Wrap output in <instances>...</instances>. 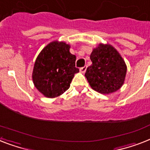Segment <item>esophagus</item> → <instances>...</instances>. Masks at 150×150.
Segmentation results:
<instances>
[{
  "instance_id": "34e87169",
  "label": "esophagus",
  "mask_w": 150,
  "mask_h": 150,
  "mask_svg": "<svg viewBox=\"0 0 150 150\" xmlns=\"http://www.w3.org/2000/svg\"><path fill=\"white\" fill-rule=\"evenodd\" d=\"M86 69H87V65H85V66L81 67V69H80V71L81 73H85L86 71Z\"/></svg>"
}]
</instances>
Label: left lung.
Wrapping results in <instances>:
<instances>
[{
    "label": "left lung",
    "mask_w": 150,
    "mask_h": 150,
    "mask_svg": "<svg viewBox=\"0 0 150 150\" xmlns=\"http://www.w3.org/2000/svg\"><path fill=\"white\" fill-rule=\"evenodd\" d=\"M92 64L85 74L90 86L103 94L117 91L123 85L126 65L119 52L110 45L100 44L90 55Z\"/></svg>",
    "instance_id": "8db88e82"
}]
</instances>
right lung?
I'll use <instances>...</instances> for the list:
<instances>
[{
	"instance_id": "1",
	"label": "right lung",
	"mask_w": 150,
	"mask_h": 150,
	"mask_svg": "<svg viewBox=\"0 0 150 150\" xmlns=\"http://www.w3.org/2000/svg\"><path fill=\"white\" fill-rule=\"evenodd\" d=\"M64 42L53 41L41 52L35 61L32 79L35 87L47 98L63 94L70 87L79 69L75 67L76 57L69 52Z\"/></svg>"
}]
</instances>
